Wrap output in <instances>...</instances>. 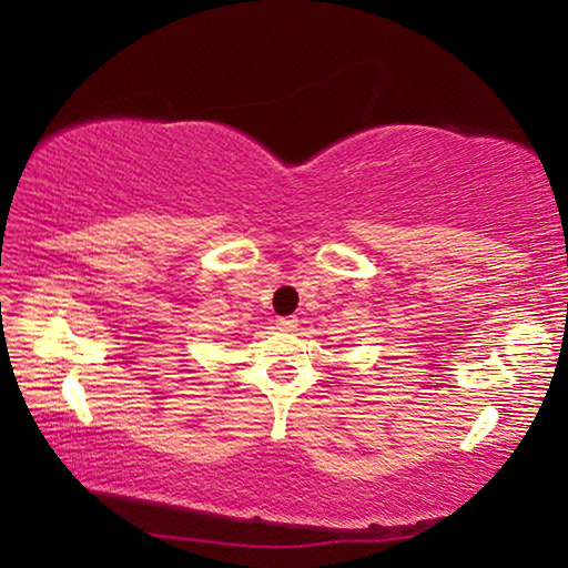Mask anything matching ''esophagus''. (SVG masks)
<instances>
[{
  "label": "esophagus",
  "instance_id": "1",
  "mask_svg": "<svg viewBox=\"0 0 568 568\" xmlns=\"http://www.w3.org/2000/svg\"><path fill=\"white\" fill-rule=\"evenodd\" d=\"M295 325H297L295 318H281V321H277V328H281V331H295Z\"/></svg>",
  "mask_w": 568,
  "mask_h": 568
}]
</instances>
